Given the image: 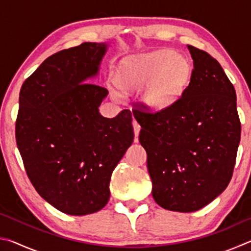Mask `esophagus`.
<instances>
[{"instance_id": "obj_1", "label": "esophagus", "mask_w": 251, "mask_h": 251, "mask_svg": "<svg viewBox=\"0 0 251 251\" xmlns=\"http://www.w3.org/2000/svg\"><path fill=\"white\" fill-rule=\"evenodd\" d=\"M133 127H134V133H135V136H136V137H137L138 134H139V131H141V125H139L138 123L136 122V121H133ZM135 141H137V138H136Z\"/></svg>"}]
</instances>
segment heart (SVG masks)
I'll return each mask as SVG.
<instances>
[{
    "instance_id": "heart-1",
    "label": "heart",
    "mask_w": 251,
    "mask_h": 251,
    "mask_svg": "<svg viewBox=\"0 0 251 251\" xmlns=\"http://www.w3.org/2000/svg\"><path fill=\"white\" fill-rule=\"evenodd\" d=\"M190 64L169 50L126 59L116 83L122 91L135 93L148 87L143 100L151 110L175 104L190 77Z\"/></svg>"
}]
</instances>
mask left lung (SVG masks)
<instances>
[{
	"instance_id": "obj_1",
	"label": "left lung",
	"mask_w": 251,
	"mask_h": 251,
	"mask_svg": "<svg viewBox=\"0 0 251 251\" xmlns=\"http://www.w3.org/2000/svg\"><path fill=\"white\" fill-rule=\"evenodd\" d=\"M188 50L194 69L176 103L134 114L142 127L152 197L179 212L201 209L226 189L241 134L235 87L223 67L205 50Z\"/></svg>"
}]
</instances>
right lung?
I'll use <instances>...</instances> for the list:
<instances>
[{
  "mask_svg": "<svg viewBox=\"0 0 251 251\" xmlns=\"http://www.w3.org/2000/svg\"><path fill=\"white\" fill-rule=\"evenodd\" d=\"M105 43H83L53 54L25 79L15 124L16 145L40 196L67 215L100 210L113 171L134 139L131 113L100 114L108 94L92 82Z\"/></svg>",
  "mask_w": 251,
  "mask_h": 251,
  "instance_id": "add662e5",
  "label": "right lung"
}]
</instances>
